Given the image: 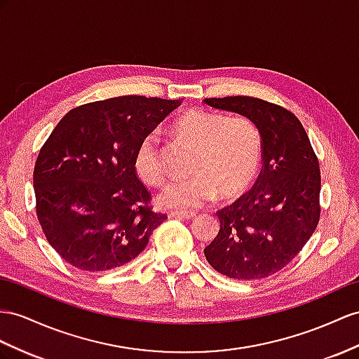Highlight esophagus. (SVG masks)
<instances>
[{
	"instance_id": "34e87169",
	"label": "esophagus",
	"mask_w": 359,
	"mask_h": 359,
	"mask_svg": "<svg viewBox=\"0 0 359 359\" xmlns=\"http://www.w3.org/2000/svg\"><path fill=\"white\" fill-rule=\"evenodd\" d=\"M170 217H172V218L192 219V218H196V212H170Z\"/></svg>"
}]
</instances>
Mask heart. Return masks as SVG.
<instances>
[{
	"instance_id": "obj_1",
	"label": "heart",
	"mask_w": 359,
	"mask_h": 359,
	"mask_svg": "<svg viewBox=\"0 0 359 359\" xmlns=\"http://www.w3.org/2000/svg\"><path fill=\"white\" fill-rule=\"evenodd\" d=\"M171 132L197 147L191 167L194 176L165 187L156 197L161 208L185 212L206 205L217 194L223 200H235L258 179L264 142L252 119L194 109L174 119ZM133 167L137 177L151 187H159L167 179L168 167L158 130L147 132L137 142Z\"/></svg>"
}]
</instances>
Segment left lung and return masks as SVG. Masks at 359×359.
<instances>
[{"label":"left lung","mask_w":359,"mask_h":359,"mask_svg":"<svg viewBox=\"0 0 359 359\" xmlns=\"http://www.w3.org/2000/svg\"><path fill=\"white\" fill-rule=\"evenodd\" d=\"M205 103L252 119L264 142L258 180L250 192L218 210L219 232L205 256L231 279L269 278L296 258L318 224V159L299 118L282 106L240 95Z\"/></svg>","instance_id":"1"}]
</instances>
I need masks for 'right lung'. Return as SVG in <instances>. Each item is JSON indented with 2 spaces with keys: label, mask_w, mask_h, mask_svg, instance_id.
<instances>
[{
  "label": "right lung",
  "mask_w": 359,
  "mask_h": 359,
  "mask_svg": "<svg viewBox=\"0 0 359 359\" xmlns=\"http://www.w3.org/2000/svg\"><path fill=\"white\" fill-rule=\"evenodd\" d=\"M179 100L124 95L63 116L36 159V215L50 245L72 267L112 270L135 259L165 214L136 176L137 142Z\"/></svg>",
  "instance_id": "right-lung-1"
}]
</instances>
